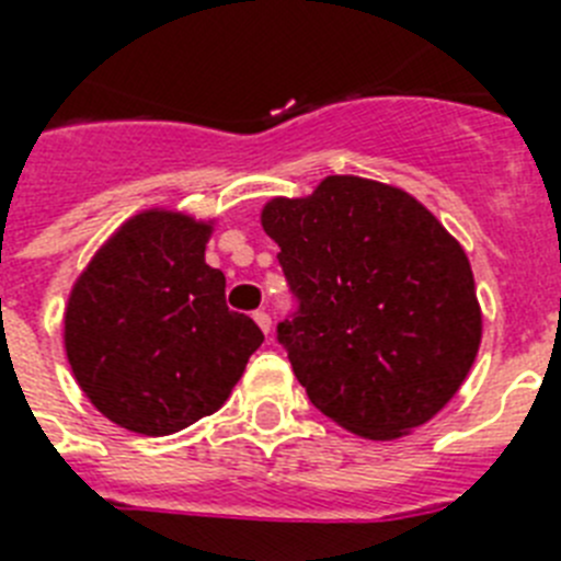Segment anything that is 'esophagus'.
Returning <instances> with one entry per match:
<instances>
[{
  "instance_id": "esophagus-1",
  "label": "esophagus",
  "mask_w": 561,
  "mask_h": 561,
  "mask_svg": "<svg viewBox=\"0 0 561 561\" xmlns=\"http://www.w3.org/2000/svg\"><path fill=\"white\" fill-rule=\"evenodd\" d=\"M253 321H256V324H260V330L262 333H271V316L265 313V310H256V313H253Z\"/></svg>"
}]
</instances>
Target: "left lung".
Returning <instances> with one entry per match:
<instances>
[{
  "instance_id": "8db88e82",
  "label": "left lung",
  "mask_w": 561,
  "mask_h": 561,
  "mask_svg": "<svg viewBox=\"0 0 561 561\" xmlns=\"http://www.w3.org/2000/svg\"><path fill=\"white\" fill-rule=\"evenodd\" d=\"M260 222L299 296L279 341L313 407L367 440L432 421L483 339L460 242L421 199L358 174H330L308 197H271Z\"/></svg>"
}]
</instances>
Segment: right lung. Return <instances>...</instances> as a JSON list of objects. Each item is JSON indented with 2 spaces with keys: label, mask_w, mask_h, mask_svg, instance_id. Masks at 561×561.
Instances as JSON below:
<instances>
[{
  "label": "right lung",
  "mask_w": 561,
  "mask_h": 561,
  "mask_svg": "<svg viewBox=\"0 0 561 561\" xmlns=\"http://www.w3.org/2000/svg\"><path fill=\"white\" fill-rule=\"evenodd\" d=\"M214 226L146 208L72 282L67 362L92 407L121 428L163 437L214 415L265 339L226 308V276L206 265Z\"/></svg>",
  "instance_id": "1"
}]
</instances>
